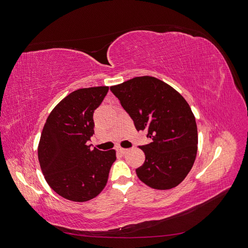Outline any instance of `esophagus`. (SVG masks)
I'll return each instance as SVG.
<instances>
[{"label": "esophagus", "mask_w": 248, "mask_h": 248, "mask_svg": "<svg viewBox=\"0 0 248 248\" xmlns=\"http://www.w3.org/2000/svg\"><path fill=\"white\" fill-rule=\"evenodd\" d=\"M117 151H118V152H120L121 154H125L127 151H128V150H127V149H124V148H118V149H117Z\"/></svg>", "instance_id": "34e87169"}]
</instances>
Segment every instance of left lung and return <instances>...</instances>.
<instances>
[{
	"label": "left lung",
	"mask_w": 248,
	"mask_h": 248,
	"mask_svg": "<svg viewBox=\"0 0 248 248\" xmlns=\"http://www.w3.org/2000/svg\"><path fill=\"white\" fill-rule=\"evenodd\" d=\"M138 131L152 139L140 147L146 159L136 170L141 182L155 189H170L190 171L198 151V128L189 104L166 82L139 77L110 87Z\"/></svg>",
	"instance_id": "8db88e82"
}]
</instances>
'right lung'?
<instances>
[{"mask_svg":"<svg viewBox=\"0 0 248 248\" xmlns=\"http://www.w3.org/2000/svg\"><path fill=\"white\" fill-rule=\"evenodd\" d=\"M108 87L78 89L57 104L43 127L38 159L46 182L59 196L87 202L106 187L115 150L100 151L88 146L94 134V110Z\"/></svg>","mask_w":248,"mask_h":248,"instance_id":"obj_1","label":"right lung"}]
</instances>
